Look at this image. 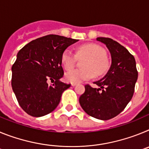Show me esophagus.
<instances>
[{"label":"esophagus","instance_id":"obj_1","mask_svg":"<svg viewBox=\"0 0 149 149\" xmlns=\"http://www.w3.org/2000/svg\"><path fill=\"white\" fill-rule=\"evenodd\" d=\"M77 84V83H72V86H76Z\"/></svg>","mask_w":149,"mask_h":149}]
</instances>
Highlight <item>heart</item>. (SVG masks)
<instances>
[{
    "instance_id": "1",
    "label": "heart",
    "mask_w": 149,
    "mask_h": 149,
    "mask_svg": "<svg viewBox=\"0 0 149 149\" xmlns=\"http://www.w3.org/2000/svg\"><path fill=\"white\" fill-rule=\"evenodd\" d=\"M77 55L79 58H86L83 64V69H74L65 74L68 82L76 83L86 81L93 76L101 77L108 72L110 63L106 58V51L96 44H86L78 48ZM77 56L69 48L63 51L61 62L65 70L69 71L75 65Z\"/></svg>"
}]
</instances>
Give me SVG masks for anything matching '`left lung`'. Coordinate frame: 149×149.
<instances>
[{
    "label": "left lung",
    "instance_id": "8db88e82",
    "mask_svg": "<svg viewBox=\"0 0 149 149\" xmlns=\"http://www.w3.org/2000/svg\"><path fill=\"white\" fill-rule=\"evenodd\" d=\"M96 39L106 45L110 51L111 65L103 78L94 82L99 88L85 85L79 102L89 116L108 120L119 115L131 100L138 72L134 56L124 46L110 38Z\"/></svg>",
    "mask_w": 149,
    "mask_h": 149
}]
</instances>
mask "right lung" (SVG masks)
Returning <instances> with one entry per match:
<instances>
[{
	"label": "right lung",
	"mask_w": 149,
	"mask_h": 149,
	"mask_svg": "<svg viewBox=\"0 0 149 149\" xmlns=\"http://www.w3.org/2000/svg\"><path fill=\"white\" fill-rule=\"evenodd\" d=\"M77 41L50 34L31 41L18 51L12 66V88L28 115L43 116L58 106L63 93L71 86L60 81L64 74L62 54ZM49 79L55 84L49 85Z\"/></svg>",
	"instance_id": "1"
}]
</instances>
